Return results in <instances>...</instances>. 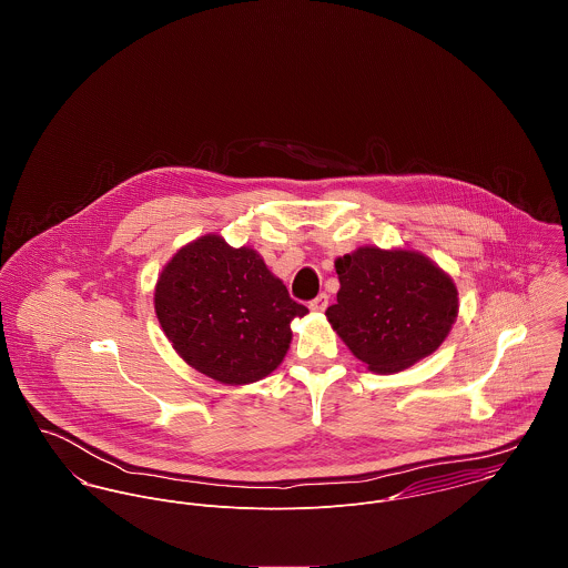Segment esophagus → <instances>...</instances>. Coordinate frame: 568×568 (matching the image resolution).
<instances>
[{
  "mask_svg": "<svg viewBox=\"0 0 568 568\" xmlns=\"http://www.w3.org/2000/svg\"><path fill=\"white\" fill-rule=\"evenodd\" d=\"M308 306H311V311H315V313H324L325 308H327V295H325V293L317 295Z\"/></svg>",
  "mask_w": 568,
  "mask_h": 568,
  "instance_id": "esophagus-1",
  "label": "esophagus"
}]
</instances>
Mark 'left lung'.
Returning a JSON list of instances; mask_svg holds the SVG:
<instances>
[{
    "label": "left lung",
    "mask_w": 568,
    "mask_h": 568,
    "mask_svg": "<svg viewBox=\"0 0 568 568\" xmlns=\"http://www.w3.org/2000/svg\"><path fill=\"white\" fill-rule=\"evenodd\" d=\"M334 266L341 288L325 317L372 372L433 354L457 320L455 282L422 253L361 246Z\"/></svg>",
    "instance_id": "obj_1"
}]
</instances>
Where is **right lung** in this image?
I'll return each mask as SVG.
<instances>
[{
  "mask_svg": "<svg viewBox=\"0 0 568 568\" xmlns=\"http://www.w3.org/2000/svg\"><path fill=\"white\" fill-rule=\"evenodd\" d=\"M155 313L187 365L219 383L246 385L282 363L291 322L308 308L291 300L253 248H234L210 234L163 266Z\"/></svg>",
  "mask_w": 568,
  "mask_h": 568,
  "instance_id": "right-lung-1",
  "label": "right lung"
}]
</instances>
